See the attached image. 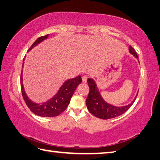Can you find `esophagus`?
Listing matches in <instances>:
<instances>
[{"label":"esophagus","mask_w":160,"mask_h":160,"mask_svg":"<svg viewBox=\"0 0 160 160\" xmlns=\"http://www.w3.org/2000/svg\"><path fill=\"white\" fill-rule=\"evenodd\" d=\"M82 82H83L84 83H86V82H87V77L86 76H82Z\"/></svg>","instance_id":"esophagus-1"}]
</instances>
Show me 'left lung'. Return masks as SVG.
Here are the masks:
<instances>
[{
  "instance_id": "8db88e82",
  "label": "left lung",
  "mask_w": 160,
  "mask_h": 160,
  "mask_svg": "<svg viewBox=\"0 0 160 160\" xmlns=\"http://www.w3.org/2000/svg\"><path fill=\"white\" fill-rule=\"evenodd\" d=\"M128 49L130 53L133 55V56L136 58L137 59H138L137 53L135 52V51L131 46H129ZM87 83L89 87V93L86 100L87 109L94 116L100 119H103V120L114 118L125 113L132 106V104L134 103L138 96L137 93L136 96L135 97L133 100L130 104L125 105V106L116 107L107 103L103 99L97 87L96 82L93 79L88 78Z\"/></svg>"
}]
</instances>
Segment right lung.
Returning a JSON list of instances; mask_svg holds the SVG:
<instances>
[{
	"mask_svg": "<svg viewBox=\"0 0 160 160\" xmlns=\"http://www.w3.org/2000/svg\"><path fill=\"white\" fill-rule=\"evenodd\" d=\"M48 37L49 34L39 37L33 43V45L29 49L28 52L32 50L33 47L38 45L39 43L42 42L44 40L47 39ZM24 61H25V58L23 59L21 76H20V86H21L23 99L29 109L34 114L41 117L53 118L62 113L67 108L70 102L71 98L72 97L75 90L76 89L78 85H79L82 82L81 76H78L76 78L66 80L62 85L60 87L59 90L58 91L57 93H56L55 96L51 98L50 100L40 104H37L29 99L28 96H27L25 89H24L22 83V69L24 66Z\"/></svg>",
	"mask_w": 160,
	"mask_h": 160,
	"instance_id": "add662e5",
	"label": "right lung"
}]
</instances>
